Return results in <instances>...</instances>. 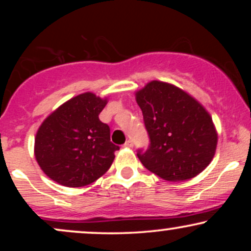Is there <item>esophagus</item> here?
Wrapping results in <instances>:
<instances>
[{
  "mask_svg": "<svg viewBox=\"0 0 251 251\" xmlns=\"http://www.w3.org/2000/svg\"><path fill=\"white\" fill-rule=\"evenodd\" d=\"M124 146H125V148H132V146H133V142H132V140H126V143L124 144Z\"/></svg>",
  "mask_w": 251,
  "mask_h": 251,
  "instance_id": "34e87169",
  "label": "esophagus"
}]
</instances>
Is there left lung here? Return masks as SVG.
Listing matches in <instances>:
<instances>
[{
	"label": "left lung",
	"mask_w": 251,
	"mask_h": 251,
	"mask_svg": "<svg viewBox=\"0 0 251 251\" xmlns=\"http://www.w3.org/2000/svg\"><path fill=\"white\" fill-rule=\"evenodd\" d=\"M150 145L138 158L149 171L170 181L188 180L214 158L217 133L211 117L191 96L170 83L151 81L135 94Z\"/></svg>",
	"instance_id": "8db88e82"
}]
</instances>
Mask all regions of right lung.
<instances>
[{
	"instance_id": "add662e5",
	"label": "right lung",
	"mask_w": 251,
	"mask_h": 251,
	"mask_svg": "<svg viewBox=\"0 0 251 251\" xmlns=\"http://www.w3.org/2000/svg\"><path fill=\"white\" fill-rule=\"evenodd\" d=\"M107 100L83 93L54 111L35 138V158L50 179L68 188H80L96 181L111 168L114 145L109 126L99 114Z\"/></svg>"
}]
</instances>
